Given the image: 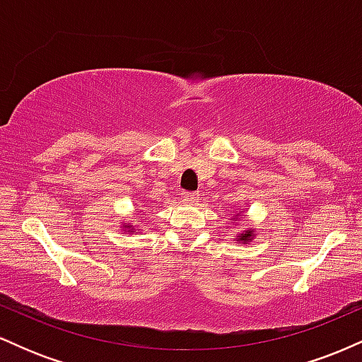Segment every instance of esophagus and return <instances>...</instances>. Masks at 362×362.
Returning <instances> with one entry per match:
<instances>
[{
	"label": "esophagus",
	"instance_id": "esophagus-1",
	"mask_svg": "<svg viewBox=\"0 0 362 362\" xmlns=\"http://www.w3.org/2000/svg\"><path fill=\"white\" fill-rule=\"evenodd\" d=\"M182 197H184V201L189 202V204H194V202L199 201V192H184Z\"/></svg>",
	"mask_w": 362,
	"mask_h": 362
}]
</instances>
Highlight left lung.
Masks as SVG:
<instances>
[{
  "label": "left lung",
  "mask_w": 362,
  "mask_h": 362,
  "mask_svg": "<svg viewBox=\"0 0 362 362\" xmlns=\"http://www.w3.org/2000/svg\"><path fill=\"white\" fill-rule=\"evenodd\" d=\"M250 236H252L250 231H247V233L242 235V238H240V240H248V238H250Z\"/></svg>",
  "instance_id": "1"
}]
</instances>
